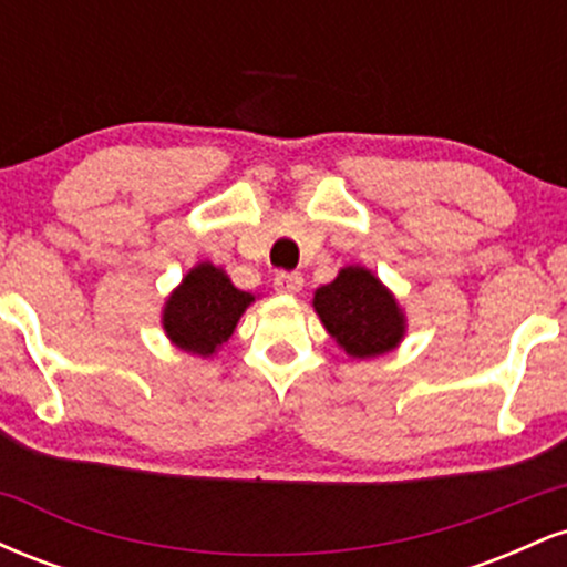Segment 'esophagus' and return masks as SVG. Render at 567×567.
<instances>
[{
    "instance_id": "1",
    "label": "esophagus",
    "mask_w": 567,
    "mask_h": 567,
    "mask_svg": "<svg viewBox=\"0 0 567 567\" xmlns=\"http://www.w3.org/2000/svg\"><path fill=\"white\" fill-rule=\"evenodd\" d=\"M303 288V277L298 271H279L275 277V290L282 296H296Z\"/></svg>"
}]
</instances>
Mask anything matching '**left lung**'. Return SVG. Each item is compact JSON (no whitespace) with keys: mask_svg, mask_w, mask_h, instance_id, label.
<instances>
[{"mask_svg":"<svg viewBox=\"0 0 567 567\" xmlns=\"http://www.w3.org/2000/svg\"><path fill=\"white\" fill-rule=\"evenodd\" d=\"M317 317L354 360L394 351L408 333V317L394 292L365 266H343L333 282L315 290Z\"/></svg>","mask_w":567,"mask_h":567,"instance_id":"8db88e82","label":"left lung"}]
</instances>
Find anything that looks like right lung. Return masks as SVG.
Returning a JSON list of instances; mask_svg holds the SVG:
<instances>
[{"instance_id": "obj_1", "label": "right lung", "mask_w": 567, "mask_h": 567, "mask_svg": "<svg viewBox=\"0 0 567 567\" xmlns=\"http://www.w3.org/2000/svg\"><path fill=\"white\" fill-rule=\"evenodd\" d=\"M252 301L256 296L234 288L220 266L202 261L165 298L162 330L186 354L213 357L234 336L239 317Z\"/></svg>"}]
</instances>
